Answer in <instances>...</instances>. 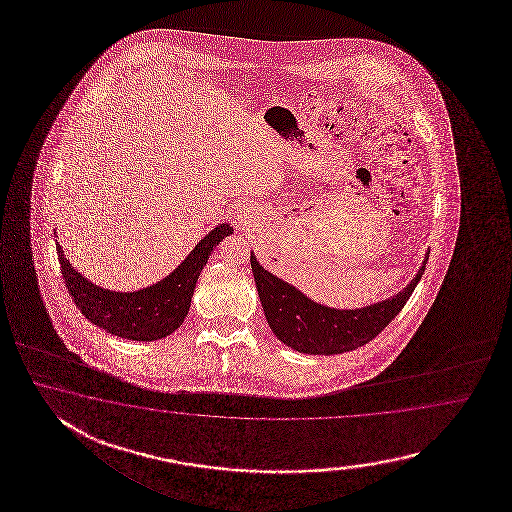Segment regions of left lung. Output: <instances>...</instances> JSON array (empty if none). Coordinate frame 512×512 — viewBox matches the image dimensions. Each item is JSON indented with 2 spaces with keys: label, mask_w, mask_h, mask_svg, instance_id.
I'll use <instances>...</instances> for the list:
<instances>
[{
  "label": "left lung",
  "mask_w": 512,
  "mask_h": 512,
  "mask_svg": "<svg viewBox=\"0 0 512 512\" xmlns=\"http://www.w3.org/2000/svg\"><path fill=\"white\" fill-rule=\"evenodd\" d=\"M426 261L428 256L414 280L397 296L362 309L340 311L315 304L293 285L265 271L251 254L252 274L267 324L285 346L307 355L344 353L377 337L401 313L414 293L425 272Z\"/></svg>",
  "instance_id": "1"
}]
</instances>
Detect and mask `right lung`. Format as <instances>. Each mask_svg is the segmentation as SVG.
<instances>
[{"label":"right lung","instance_id":"right-lung-1","mask_svg":"<svg viewBox=\"0 0 512 512\" xmlns=\"http://www.w3.org/2000/svg\"><path fill=\"white\" fill-rule=\"evenodd\" d=\"M229 234H232L230 225H219L163 282L135 293H113L100 289L71 267L60 245L56 249L67 291L80 313L91 324L117 337L152 342L172 335L183 324L199 272L207 265L210 252Z\"/></svg>","mask_w":512,"mask_h":512}]
</instances>
